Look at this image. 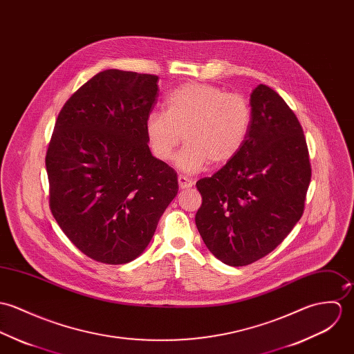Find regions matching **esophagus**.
Instances as JSON below:
<instances>
[{
    "label": "esophagus",
    "mask_w": 354,
    "mask_h": 354,
    "mask_svg": "<svg viewBox=\"0 0 354 354\" xmlns=\"http://www.w3.org/2000/svg\"><path fill=\"white\" fill-rule=\"evenodd\" d=\"M178 182H179V187L180 189H190V187L194 186V180H192L190 178L183 176V175H179Z\"/></svg>",
    "instance_id": "obj_1"
}]
</instances>
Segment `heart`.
Wrapping results in <instances>:
<instances>
[{
  "label": "heart",
  "mask_w": 354,
  "mask_h": 354,
  "mask_svg": "<svg viewBox=\"0 0 354 354\" xmlns=\"http://www.w3.org/2000/svg\"><path fill=\"white\" fill-rule=\"evenodd\" d=\"M165 113L153 111L145 119L151 152L169 161L176 147L186 142L176 165L186 174L230 162L243 148L250 126L251 107L239 93L202 82H186L172 89L164 102Z\"/></svg>",
  "instance_id": "obj_1"
}]
</instances>
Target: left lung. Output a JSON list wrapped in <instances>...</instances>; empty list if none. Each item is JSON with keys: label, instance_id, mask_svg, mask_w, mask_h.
<instances>
[{"label": "left lung", "instance_id": "left-lung-1", "mask_svg": "<svg viewBox=\"0 0 354 354\" xmlns=\"http://www.w3.org/2000/svg\"><path fill=\"white\" fill-rule=\"evenodd\" d=\"M250 104L251 126L240 152L196 185L202 196L198 232L230 266H247L282 243L303 216L311 182L303 127L285 100L259 84Z\"/></svg>", "mask_w": 354, "mask_h": 354}]
</instances>
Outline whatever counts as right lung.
<instances>
[{
    "label": "right lung",
    "instance_id": "add662e5",
    "mask_svg": "<svg viewBox=\"0 0 354 354\" xmlns=\"http://www.w3.org/2000/svg\"><path fill=\"white\" fill-rule=\"evenodd\" d=\"M158 76L109 69L68 99L46 153L51 213L88 258L136 259L178 194V175L152 156L145 119Z\"/></svg>",
    "mask_w": 354,
    "mask_h": 354
}]
</instances>
